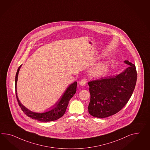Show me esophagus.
I'll return each mask as SVG.
<instances>
[{
  "instance_id": "esophagus-1",
  "label": "esophagus",
  "mask_w": 150,
  "mask_h": 150,
  "mask_svg": "<svg viewBox=\"0 0 150 150\" xmlns=\"http://www.w3.org/2000/svg\"><path fill=\"white\" fill-rule=\"evenodd\" d=\"M86 82H87V81H86V79H81V80L79 81V85H80L81 86H84L86 84Z\"/></svg>"
}]
</instances>
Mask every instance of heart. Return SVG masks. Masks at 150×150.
Wrapping results in <instances>:
<instances>
[{
    "label": "heart",
    "instance_id": "obj_1",
    "mask_svg": "<svg viewBox=\"0 0 150 150\" xmlns=\"http://www.w3.org/2000/svg\"><path fill=\"white\" fill-rule=\"evenodd\" d=\"M108 65L105 62H102L98 65L93 67L90 71V74L92 76H101L107 72Z\"/></svg>",
    "mask_w": 150,
    "mask_h": 150
}]
</instances>
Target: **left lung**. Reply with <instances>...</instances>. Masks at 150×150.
Returning <instances> with one entry per match:
<instances>
[{
    "label": "left lung",
    "mask_w": 150,
    "mask_h": 150,
    "mask_svg": "<svg viewBox=\"0 0 150 150\" xmlns=\"http://www.w3.org/2000/svg\"><path fill=\"white\" fill-rule=\"evenodd\" d=\"M129 66L120 73L88 82L90 101L89 114L97 118L115 114L127 104L134 91L137 73L134 64L128 60Z\"/></svg>",
    "instance_id": "8db88e82"
}]
</instances>
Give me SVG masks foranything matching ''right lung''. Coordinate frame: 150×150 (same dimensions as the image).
Wrapping results in <instances>:
<instances>
[{
  "instance_id": "obj_1",
  "label": "right lung",
  "mask_w": 150,
  "mask_h": 150,
  "mask_svg": "<svg viewBox=\"0 0 150 150\" xmlns=\"http://www.w3.org/2000/svg\"><path fill=\"white\" fill-rule=\"evenodd\" d=\"M22 65L20 66L17 69L15 77L16 95L18 104L22 111L28 117L33 119L36 120L41 122H50L58 120L64 115L67 107L68 106L70 99L74 96L77 90V82L74 81L72 84L69 85L66 88L65 92L62 95L60 98L53 105L48 108V110L43 112H38L32 111L24 106L19 100L17 96V83L18 81V76L19 69Z\"/></svg>"
}]
</instances>
